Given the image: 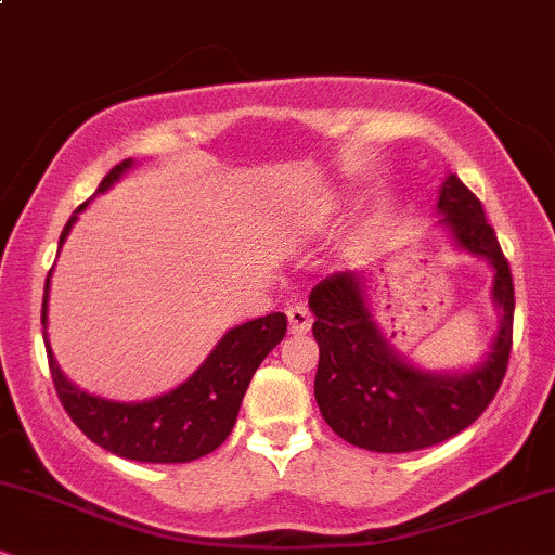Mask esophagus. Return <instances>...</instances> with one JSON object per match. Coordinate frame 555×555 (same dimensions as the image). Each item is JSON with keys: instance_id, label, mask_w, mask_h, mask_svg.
Here are the masks:
<instances>
[{"instance_id": "esophagus-1", "label": "esophagus", "mask_w": 555, "mask_h": 555, "mask_svg": "<svg viewBox=\"0 0 555 555\" xmlns=\"http://www.w3.org/2000/svg\"><path fill=\"white\" fill-rule=\"evenodd\" d=\"M286 318H289V331L292 334H305L313 326V315H310L308 305L295 302L289 310H286Z\"/></svg>"}]
</instances>
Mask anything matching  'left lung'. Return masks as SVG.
<instances>
[{"label": "left lung", "instance_id": "1", "mask_svg": "<svg viewBox=\"0 0 555 555\" xmlns=\"http://www.w3.org/2000/svg\"><path fill=\"white\" fill-rule=\"evenodd\" d=\"M436 208L456 250L486 258L493 269L490 299L501 321L477 365L428 371L397 352L371 313L362 271L331 273L308 299L321 347L315 373L321 415L344 441L378 454L428 449L469 428L493 401L512 354L514 282L482 203L449 171Z\"/></svg>", "mask_w": 555, "mask_h": 555}]
</instances>
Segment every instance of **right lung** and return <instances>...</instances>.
Wrapping results in <instances>:
<instances>
[{"mask_svg":"<svg viewBox=\"0 0 555 555\" xmlns=\"http://www.w3.org/2000/svg\"><path fill=\"white\" fill-rule=\"evenodd\" d=\"M132 164H135L132 158L117 164L101 180L95 195L106 193L114 182L122 180V175L127 169H132ZM86 206L88 201L69 216L65 229H62L60 250L65 245L69 229L78 221V214L86 211ZM52 271H49L47 284H43V344H47L56 397L67 410L69 420L101 449L132 462L180 464L201 460V456L219 449L232 433L234 423H237L242 397L250 386L253 373L258 371L266 354L284 339L286 315L271 313L229 328L211 349V354L203 360V365L188 380H182L180 386L162 393V397L143 401H114L82 391L56 365L47 334Z\"/></svg>","mask_w":555,"mask_h":555,"instance_id":"obj_1","label":"right lung"}]
</instances>
